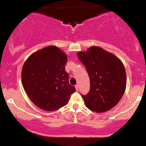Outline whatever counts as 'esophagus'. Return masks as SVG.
<instances>
[{
    "mask_svg": "<svg viewBox=\"0 0 146 146\" xmlns=\"http://www.w3.org/2000/svg\"><path fill=\"white\" fill-rule=\"evenodd\" d=\"M75 89H76L77 91H78V88H79V86H78V84H76V85H75Z\"/></svg>",
    "mask_w": 146,
    "mask_h": 146,
    "instance_id": "1",
    "label": "esophagus"
}]
</instances>
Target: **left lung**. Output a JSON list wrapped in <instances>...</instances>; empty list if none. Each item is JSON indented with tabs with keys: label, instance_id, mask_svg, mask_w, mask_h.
Wrapping results in <instances>:
<instances>
[{
	"label": "left lung",
	"instance_id": "8db88e82",
	"mask_svg": "<svg viewBox=\"0 0 146 146\" xmlns=\"http://www.w3.org/2000/svg\"><path fill=\"white\" fill-rule=\"evenodd\" d=\"M88 72L90 88L81 95L88 109L104 113L113 108L121 100L126 86V74L123 63L115 55L98 46L78 53Z\"/></svg>",
	"mask_w": 146,
	"mask_h": 146
}]
</instances>
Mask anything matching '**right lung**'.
<instances>
[{"instance_id":"add662e5","label":"right lung","mask_w":146,"mask_h":146,"mask_svg":"<svg viewBox=\"0 0 146 146\" xmlns=\"http://www.w3.org/2000/svg\"><path fill=\"white\" fill-rule=\"evenodd\" d=\"M67 56L56 46L31 54L22 69V84L33 103L41 109L53 111L68 104L75 88L68 82L65 71Z\"/></svg>"}]
</instances>
